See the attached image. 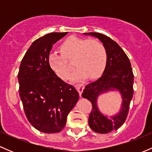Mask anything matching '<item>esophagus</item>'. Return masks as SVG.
<instances>
[{
	"label": "esophagus",
	"instance_id": "obj_1",
	"mask_svg": "<svg viewBox=\"0 0 152 152\" xmlns=\"http://www.w3.org/2000/svg\"><path fill=\"white\" fill-rule=\"evenodd\" d=\"M75 87H76V90L79 92V96H82V92H83L84 88H85V85H84L83 84H77V85H75Z\"/></svg>",
	"mask_w": 152,
	"mask_h": 152
}]
</instances>
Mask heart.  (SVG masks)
<instances>
[{"mask_svg": "<svg viewBox=\"0 0 152 152\" xmlns=\"http://www.w3.org/2000/svg\"><path fill=\"white\" fill-rule=\"evenodd\" d=\"M62 55L51 53L49 55V65L58 76L67 79L72 67L68 61L74 60L76 71L73 80H80L86 76L94 78L103 71L107 61L104 45L98 39H88L72 36L60 45Z\"/></svg>", "mask_w": 152, "mask_h": 152, "instance_id": "heart-1", "label": "heart"}]
</instances>
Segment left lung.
I'll return each mask as SVG.
<instances>
[{
	"label": "left lung",
	"instance_id": "1",
	"mask_svg": "<svg viewBox=\"0 0 152 152\" xmlns=\"http://www.w3.org/2000/svg\"><path fill=\"white\" fill-rule=\"evenodd\" d=\"M84 34L98 38L107 51V62L103 74L97 80L86 86L82 95L91 102L93 107L88 120L90 127L96 132L107 134L117 130L126 119L134 92V75L128 56L117 42L100 33L90 32ZM114 90H117L122 96V106L118 113L107 117L99 110L97 98L100 94Z\"/></svg>",
	"mask_w": 152,
	"mask_h": 152
}]
</instances>
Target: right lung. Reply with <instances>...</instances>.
<instances>
[{"label": "right lung", "mask_w": 152, "mask_h": 152, "mask_svg": "<svg viewBox=\"0 0 152 152\" xmlns=\"http://www.w3.org/2000/svg\"><path fill=\"white\" fill-rule=\"evenodd\" d=\"M67 32H53L36 39L21 61L18 73L19 94L29 123L44 133H56L79 100L73 86L56 75L48 57L53 44Z\"/></svg>", "instance_id": "right-lung-1"}]
</instances>
